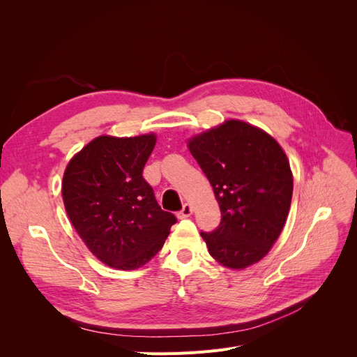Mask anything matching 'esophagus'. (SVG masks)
Returning a JSON list of instances; mask_svg holds the SVG:
<instances>
[{
	"instance_id": "34e87169",
	"label": "esophagus",
	"mask_w": 357,
	"mask_h": 357,
	"mask_svg": "<svg viewBox=\"0 0 357 357\" xmlns=\"http://www.w3.org/2000/svg\"><path fill=\"white\" fill-rule=\"evenodd\" d=\"M192 213H193V207H192L190 204H188V202H186L185 205H183L181 211L178 213V218H180V219H188V218H190Z\"/></svg>"
}]
</instances>
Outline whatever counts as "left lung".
<instances>
[{"instance_id": "1", "label": "left lung", "mask_w": 357, "mask_h": 357, "mask_svg": "<svg viewBox=\"0 0 357 357\" xmlns=\"http://www.w3.org/2000/svg\"><path fill=\"white\" fill-rule=\"evenodd\" d=\"M188 149L213 186L222 211L219 228L201 232L220 265L244 269L264 259L282 234L294 176L275 138L236 119L188 139Z\"/></svg>"}]
</instances>
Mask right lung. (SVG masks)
Instances as JSON below:
<instances>
[{"instance_id": "obj_1", "label": "right lung", "mask_w": 357, "mask_h": 357, "mask_svg": "<svg viewBox=\"0 0 357 357\" xmlns=\"http://www.w3.org/2000/svg\"><path fill=\"white\" fill-rule=\"evenodd\" d=\"M153 132L100 135L75 153L63 172L62 199L75 232L105 265L131 271L164 245L174 214L164 211L143 178Z\"/></svg>"}]
</instances>
